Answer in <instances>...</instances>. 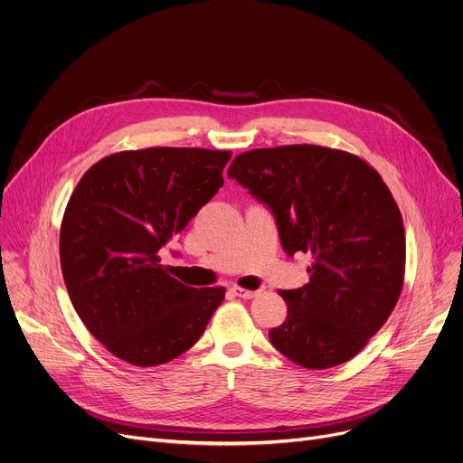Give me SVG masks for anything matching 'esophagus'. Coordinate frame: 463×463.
<instances>
[{
  "label": "esophagus",
  "mask_w": 463,
  "mask_h": 463,
  "mask_svg": "<svg viewBox=\"0 0 463 463\" xmlns=\"http://www.w3.org/2000/svg\"><path fill=\"white\" fill-rule=\"evenodd\" d=\"M231 293H232L234 297H240V298H246V300H250V298L257 297V293H255V290H250V288H241V287H232V288H231Z\"/></svg>",
  "instance_id": "1"
}]
</instances>
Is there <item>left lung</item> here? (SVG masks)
I'll use <instances>...</instances> for the list:
<instances>
[{"mask_svg":"<svg viewBox=\"0 0 463 463\" xmlns=\"http://www.w3.org/2000/svg\"><path fill=\"white\" fill-rule=\"evenodd\" d=\"M227 175L272 210L288 255H313L309 281L279 290L287 319L272 345L309 370L351 360L403 287L405 229L391 189L358 156L313 144L244 152Z\"/></svg>","mask_w":463,"mask_h":463,"instance_id":"obj_1","label":"left lung"}]
</instances>
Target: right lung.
Segmentation results:
<instances>
[{"instance_id": "add662e5", "label": "right lung", "mask_w": 463, "mask_h": 463, "mask_svg": "<svg viewBox=\"0 0 463 463\" xmlns=\"http://www.w3.org/2000/svg\"><path fill=\"white\" fill-rule=\"evenodd\" d=\"M231 152L146 148L97 161L67 203L60 260L72 307L114 356L150 368L191 349L225 298L170 278L159 250L223 185Z\"/></svg>"}]
</instances>
